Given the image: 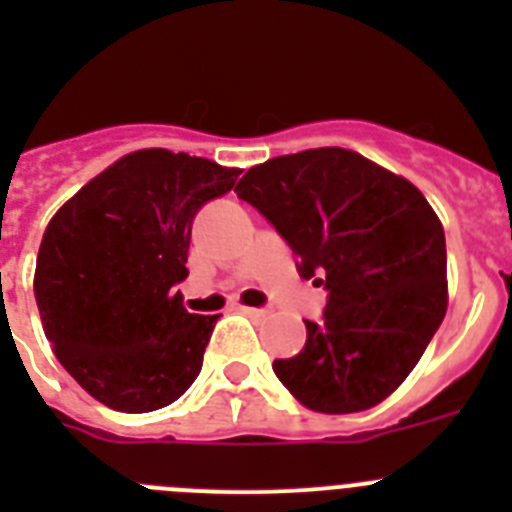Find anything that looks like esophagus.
Segmentation results:
<instances>
[{"instance_id":"1","label":"esophagus","mask_w":512,"mask_h":512,"mask_svg":"<svg viewBox=\"0 0 512 512\" xmlns=\"http://www.w3.org/2000/svg\"><path fill=\"white\" fill-rule=\"evenodd\" d=\"M241 310L253 320H264L266 315H269V310H266V307H241Z\"/></svg>"}]
</instances>
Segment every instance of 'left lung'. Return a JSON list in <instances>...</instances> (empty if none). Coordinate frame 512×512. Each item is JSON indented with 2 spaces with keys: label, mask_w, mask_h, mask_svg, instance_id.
Here are the masks:
<instances>
[{
  "label": "left lung",
  "mask_w": 512,
  "mask_h": 512,
  "mask_svg": "<svg viewBox=\"0 0 512 512\" xmlns=\"http://www.w3.org/2000/svg\"><path fill=\"white\" fill-rule=\"evenodd\" d=\"M235 194L328 292L307 341L274 374L318 413H359L413 372L446 315V238L423 194L346 148H312L246 171Z\"/></svg>",
  "instance_id": "8db88e82"
}]
</instances>
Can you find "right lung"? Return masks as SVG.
I'll return each instance as SVG.
<instances>
[{"mask_svg":"<svg viewBox=\"0 0 512 512\" xmlns=\"http://www.w3.org/2000/svg\"><path fill=\"white\" fill-rule=\"evenodd\" d=\"M241 171L146 148L94 176L53 215L35 264V302L63 369L102 405L148 413L192 387L220 315H192V223Z\"/></svg>","mask_w":512,"mask_h":512,"instance_id":"1","label":"right lung"}]
</instances>
